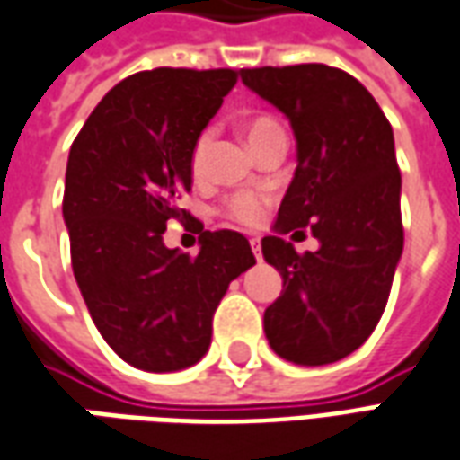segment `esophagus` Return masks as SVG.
<instances>
[{"label":"esophagus","mask_w":460,"mask_h":460,"mask_svg":"<svg viewBox=\"0 0 460 460\" xmlns=\"http://www.w3.org/2000/svg\"><path fill=\"white\" fill-rule=\"evenodd\" d=\"M250 245H252V252H255L257 260H262V252H260V237H250Z\"/></svg>","instance_id":"34e87169"}]
</instances>
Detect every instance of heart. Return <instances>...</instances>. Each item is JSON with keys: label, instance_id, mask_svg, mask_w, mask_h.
Returning a JSON list of instances; mask_svg holds the SVG:
<instances>
[{"label": "heart", "instance_id": "1", "mask_svg": "<svg viewBox=\"0 0 460 460\" xmlns=\"http://www.w3.org/2000/svg\"><path fill=\"white\" fill-rule=\"evenodd\" d=\"M282 133L279 123L270 116H255L245 123V138L250 146L265 141L270 136H277ZM210 146H213V131L208 128L198 136V141L193 146V155H190V165H193L195 175H203L205 165H208V153H210ZM262 205H265V198L257 193H237L227 200V215L235 217L237 223L252 225L262 217Z\"/></svg>", "mask_w": 460, "mask_h": 460}]
</instances>
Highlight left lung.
<instances>
[{
	"mask_svg": "<svg viewBox=\"0 0 460 460\" xmlns=\"http://www.w3.org/2000/svg\"><path fill=\"white\" fill-rule=\"evenodd\" d=\"M243 84L292 126L297 168L262 255L282 275L265 309L277 357L299 367L332 364L359 349L379 324L403 252L402 172L394 131L369 91L324 64L243 68ZM317 253L284 240L304 227Z\"/></svg>",
	"mask_w": 460,
	"mask_h": 460,
	"instance_id": "obj_1",
	"label": "left lung"
}]
</instances>
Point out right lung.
Masks as SVG:
<instances>
[{
    "label": "right lung",
    "instance_id": "obj_1",
    "mask_svg": "<svg viewBox=\"0 0 460 460\" xmlns=\"http://www.w3.org/2000/svg\"><path fill=\"white\" fill-rule=\"evenodd\" d=\"M237 71L153 68L116 84L68 151L64 223L71 267L101 337L143 371L203 359L230 282L255 265L235 230H203L198 257L163 243L168 220L190 217L193 146Z\"/></svg>",
    "mask_w": 460,
    "mask_h": 460
}]
</instances>
